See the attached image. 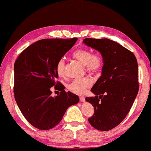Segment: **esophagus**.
<instances>
[{
  "label": "esophagus",
  "instance_id": "obj_1",
  "mask_svg": "<svg viewBox=\"0 0 151 151\" xmlns=\"http://www.w3.org/2000/svg\"><path fill=\"white\" fill-rule=\"evenodd\" d=\"M80 101L82 102H84L85 101V97H80Z\"/></svg>",
  "mask_w": 151,
  "mask_h": 151
}]
</instances>
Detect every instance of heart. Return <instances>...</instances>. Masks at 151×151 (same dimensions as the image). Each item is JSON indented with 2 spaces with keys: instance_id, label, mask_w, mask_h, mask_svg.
Segmentation results:
<instances>
[{
  "instance_id": "obj_1",
  "label": "heart",
  "mask_w": 151,
  "mask_h": 151,
  "mask_svg": "<svg viewBox=\"0 0 151 151\" xmlns=\"http://www.w3.org/2000/svg\"><path fill=\"white\" fill-rule=\"evenodd\" d=\"M73 58L78 60L84 65L87 72L95 74L99 73L103 66V60L101 55L97 54H92L90 50L79 48L75 50L72 54ZM56 73L60 77L65 76V61L63 58L59 60L55 65ZM92 85V81L89 77L75 79L68 86V90L71 92L82 95L86 92L87 88Z\"/></svg>"
}]
</instances>
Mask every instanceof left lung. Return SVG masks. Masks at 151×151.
I'll return each instance as SVG.
<instances>
[{
    "mask_svg": "<svg viewBox=\"0 0 151 151\" xmlns=\"http://www.w3.org/2000/svg\"><path fill=\"white\" fill-rule=\"evenodd\" d=\"M83 42L99 51L103 66L101 76L86 101L94 107L88 119L94 128L109 131L122 122L130 111L139 90L138 65L133 52L108 38H86Z\"/></svg>",
    "mask_w": 151,
    "mask_h": 151,
    "instance_id": "obj_1",
    "label": "left lung"
}]
</instances>
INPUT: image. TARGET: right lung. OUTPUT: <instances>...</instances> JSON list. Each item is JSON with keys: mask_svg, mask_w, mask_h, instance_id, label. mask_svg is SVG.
<instances>
[{"mask_svg": "<svg viewBox=\"0 0 151 151\" xmlns=\"http://www.w3.org/2000/svg\"><path fill=\"white\" fill-rule=\"evenodd\" d=\"M77 40L46 38L32 44L21 53L14 63V97L25 119L36 128L48 130L58 125L70 106L79 97L64 90L56 81L55 65ZM53 86L61 91L51 96Z\"/></svg>", "mask_w": 151, "mask_h": 151, "instance_id": "1", "label": "right lung"}]
</instances>
